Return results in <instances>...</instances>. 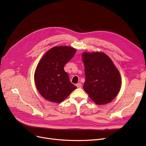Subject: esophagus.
I'll use <instances>...</instances> for the list:
<instances>
[{"label":"esophagus","instance_id":"esophagus-1","mask_svg":"<svg viewBox=\"0 0 146 146\" xmlns=\"http://www.w3.org/2000/svg\"><path fill=\"white\" fill-rule=\"evenodd\" d=\"M76 86H77V88H80L82 87L81 83H79L78 84H76Z\"/></svg>","mask_w":146,"mask_h":146}]
</instances>
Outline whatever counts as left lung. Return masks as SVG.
<instances>
[{"instance_id": "left-lung-1", "label": "left lung", "mask_w": 146, "mask_h": 146, "mask_svg": "<svg viewBox=\"0 0 146 146\" xmlns=\"http://www.w3.org/2000/svg\"><path fill=\"white\" fill-rule=\"evenodd\" d=\"M82 59L86 76L83 89L97 105L110 103L121 86L118 69L111 59L102 52H83Z\"/></svg>"}]
</instances>
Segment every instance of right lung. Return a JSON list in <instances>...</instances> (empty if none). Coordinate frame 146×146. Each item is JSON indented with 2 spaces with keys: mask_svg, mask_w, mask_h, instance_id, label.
Returning a JSON list of instances; mask_svg holds the SVG:
<instances>
[{
  "mask_svg": "<svg viewBox=\"0 0 146 146\" xmlns=\"http://www.w3.org/2000/svg\"><path fill=\"white\" fill-rule=\"evenodd\" d=\"M76 50L68 46L54 47L46 52L38 64L34 74L37 90L47 100L55 103L64 101L76 86L70 82L64 67Z\"/></svg>",
  "mask_w": 146,
  "mask_h": 146,
  "instance_id": "add662e5",
  "label": "right lung"
}]
</instances>
